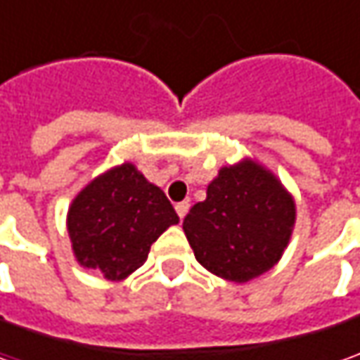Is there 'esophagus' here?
I'll return each mask as SVG.
<instances>
[{
    "label": "esophagus",
    "instance_id": "34e87169",
    "mask_svg": "<svg viewBox=\"0 0 360 360\" xmlns=\"http://www.w3.org/2000/svg\"><path fill=\"white\" fill-rule=\"evenodd\" d=\"M188 210H190V204H188V202H178V204H176V212L180 216V220H184V216L188 214Z\"/></svg>",
    "mask_w": 360,
    "mask_h": 360
}]
</instances>
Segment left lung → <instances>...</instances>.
<instances>
[{
    "mask_svg": "<svg viewBox=\"0 0 360 360\" xmlns=\"http://www.w3.org/2000/svg\"><path fill=\"white\" fill-rule=\"evenodd\" d=\"M295 218L297 206L281 180L242 160L218 172L182 229L204 269L224 281L248 283L281 260Z\"/></svg>",
    "mask_w": 360,
    "mask_h": 360,
    "instance_id": "left-lung-1",
    "label": "left lung"
}]
</instances>
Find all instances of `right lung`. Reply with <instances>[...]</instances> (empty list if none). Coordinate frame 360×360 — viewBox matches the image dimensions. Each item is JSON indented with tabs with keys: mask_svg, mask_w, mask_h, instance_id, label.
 Wrapping results in <instances>:
<instances>
[{
	"mask_svg": "<svg viewBox=\"0 0 360 360\" xmlns=\"http://www.w3.org/2000/svg\"><path fill=\"white\" fill-rule=\"evenodd\" d=\"M178 220L166 194L126 162L91 180L74 198L68 232L84 269L124 281L144 264L152 242Z\"/></svg>",
	"mask_w": 360,
	"mask_h": 360,
	"instance_id": "add662e5",
	"label": "right lung"
}]
</instances>
